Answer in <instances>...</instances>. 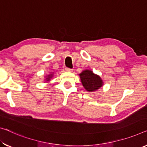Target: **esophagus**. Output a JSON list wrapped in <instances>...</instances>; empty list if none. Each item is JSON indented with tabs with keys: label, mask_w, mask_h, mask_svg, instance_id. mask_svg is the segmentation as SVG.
Returning <instances> with one entry per match:
<instances>
[{
	"label": "esophagus",
	"mask_w": 147,
	"mask_h": 147,
	"mask_svg": "<svg viewBox=\"0 0 147 147\" xmlns=\"http://www.w3.org/2000/svg\"><path fill=\"white\" fill-rule=\"evenodd\" d=\"M65 70H66V71H68V72H72V71H73V69H70V68H67V67H66V68L65 69Z\"/></svg>",
	"instance_id": "obj_1"
}]
</instances>
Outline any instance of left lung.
Listing matches in <instances>:
<instances>
[{
	"instance_id": "left-lung-1",
	"label": "left lung",
	"mask_w": 147,
	"mask_h": 147,
	"mask_svg": "<svg viewBox=\"0 0 147 147\" xmlns=\"http://www.w3.org/2000/svg\"><path fill=\"white\" fill-rule=\"evenodd\" d=\"M80 78L83 87L88 92H94L102 87L104 82L100 76L90 69H84L80 74Z\"/></svg>"
}]
</instances>
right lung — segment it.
<instances>
[{
  "mask_svg": "<svg viewBox=\"0 0 147 147\" xmlns=\"http://www.w3.org/2000/svg\"><path fill=\"white\" fill-rule=\"evenodd\" d=\"M54 76V73H51L48 74V75L45 76V81L46 82H49L51 80V79L53 78Z\"/></svg>",
  "mask_w": 147,
  "mask_h": 147,
  "instance_id": "add662e5",
  "label": "right lung"
}]
</instances>
